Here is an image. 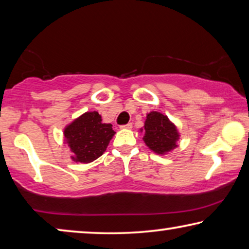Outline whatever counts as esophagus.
<instances>
[{
  "label": "esophagus",
  "mask_w": 249,
  "mask_h": 249,
  "mask_svg": "<svg viewBox=\"0 0 249 249\" xmlns=\"http://www.w3.org/2000/svg\"><path fill=\"white\" fill-rule=\"evenodd\" d=\"M132 127H133L132 123H128V124H126V125H122V126H121L122 129H131Z\"/></svg>",
  "instance_id": "1"
}]
</instances>
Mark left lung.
Here are the masks:
<instances>
[{
  "label": "left lung",
  "instance_id": "obj_1",
  "mask_svg": "<svg viewBox=\"0 0 249 249\" xmlns=\"http://www.w3.org/2000/svg\"><path fill=\"white\" fill-rule=\"evenodd\" d=\"M143 141L152 152L165 155L177 147L180 134L177 126L169 118L160 112L152 110L146 114L143 128Z\"/></svg>",
  "mask_w": 249,
  "mask_h": 249
}]
</instances>
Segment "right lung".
I'll return each instance as SVG.
<instances>
[{
	"instance_id": "1",
	"label": "right lung",
	"mask_w": 249,
	"mask_h": 249,
	"mask_svg": "<svg viewBox=\"0 0 249 249\" xmlns=\"http://www.w3.org/2000/svg\"><path fill=\"white\" fill-rule=\"evenodd\" d=\"M115 135L112 124L103 123L96 110L85 112L64 128V144L75 163H90L102 156Z\"/></svg>"
}]
</instances>
